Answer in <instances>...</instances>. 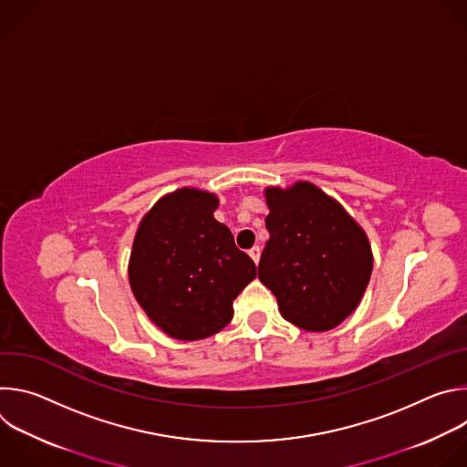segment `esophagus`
<instances>
[{
    "mask_svg": "<svg viewBox=\"0 0 467 467\" xmlns=\"http://www.w3.org/2000/svg\"><path fill=\"white\" fill-rule=\"evenodd\" d=\"M249 256L254 260V264H258V260H260V247H258V245L251 247V249H249Z\"/></svg>",
    "mask_w": 467,
    "mask_h": 467,
    "instance_id": "esophagus-1",
    "label": "esophagus"
}]
</instances>
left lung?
Masks as SVG:
<instances>
[{"instance_id":"1","label":"left lung","mask_w":467,"mask_h":467,"mask_svg":"<svg viewBox=\"0 0 467 467\" xmlns=\"http://www.w3.org/2000/svg\"><path fill=\"white\" fill-rule=\"evenodd\" d=\"M270 214L258 279L281 316L303 330L338 327L360 303L373 270L364 229L316 184L264 190Z\"/></svg>"}]
</instances>
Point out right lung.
<instances>
[{
	"mask_svg": "<svg viewBox=\"0 0 467 467\" xmlns=\"http://www.w3.org/2000/svg\"><path fill=\"white\" fill-rule=\"evenodd\" d=\"M218 195L179 188L142 218L129 283L150 319L175 340H203L233 317V301L256 277L254 262L214 218Z\"/></svg>",
	"mask_w": 467,
	"mask_h": 467,
	"instance_id": "obj_1",
	"label": "right lung"
}]
</instances>
